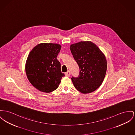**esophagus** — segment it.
<instances>
[{"instance_id": "esophagus-1", "label": "esophagus", "mask_w": 135, "mask_h": 135, "mask_svg": "<svg viewBox=\"0 0 135 135\" xmlns=\"http://www.w3.org/2000/svg\"><path fill=\"white\" fill-rule=\"evenodd\" d=\"M70 75H71V73H70V71H68V72H66V73H65V76H66V77H69V76H70Z\"/></svg>"}]
</instances>
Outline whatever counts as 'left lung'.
Instances as JSON below:
<instances>
[{"instance_id":"obj_1","label":"left lung","mask_w":135,"mask_h":135,"mask_svg":"<svg viewBox=\"0 0 135 135\" xmlns=\"http://www.w3.org/2000/svg\"><path fill=\"white\" fill-rule=\"evenodd\" d=\"M70 50L80 69L79 76L72 77L75 88L83 94L97 90L103 81L107 72V61L104 54L90 41L72 44Z\"/></svg>"}]
</instances>
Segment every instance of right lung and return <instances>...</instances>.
<instances>
[{
	"mask_svg": "<svg viewBox=\"0 0 135 135\" xmlns=\"http://www.w3.org/2000/svg\"><path fill=\"white\" fill-rule=\"evenodd\" d=\"M61 46L41 43L30 52L26 63V73L31 84L40 91L50 93L56 90L64 74L57 57Z\"/></svg>",
	"mask_w": 135,
	"mask_h": 135,
	"instance_id": "1",
	"label": "right lung"
}]
</instances>
